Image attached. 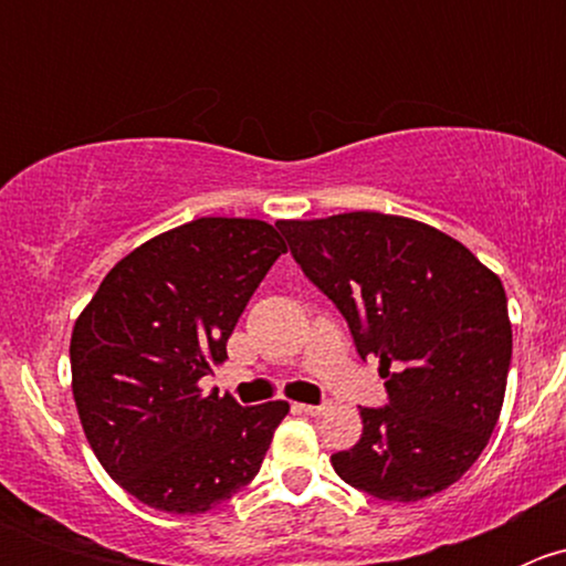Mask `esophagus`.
I'll list each match as a JSON object with an SVG mask.
<instances>
[{"label":"esophagus","mask_w":566,"mask_h":566,"mask_svg":"<svg viewBox=\"0 0 566 566\" xmlns=\"http://www.w3.org/2000/svg\"><path fill=\"white\" fill-rule=\"evenodd\" d=\"M298 408L304 410L306 416H323L325 410L331 408V402H328V399H323V402H317V405H298Z\"/></svg>","instance_id":"1"}]
</instances>
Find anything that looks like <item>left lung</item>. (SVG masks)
I'll return each mask as SVG.
<instances>
[{"mask_svg": "<svg viewBox=\"0 0 566 566\" xmlns=\"http://www.w3.org/2000/svg\"><path fill=\"white\" fill-rule=\"evenodd\" d=\"M276 227L345 317L358 356L380 358L386 378V405L361 408V438L331 454L334 471L380 501L447 490L488 447L504 405L512 325L501 279L454 238L402 216Z\"/></svg>", "mask_w": 566, "mask_h": 566, "instance_id": "1", "label": "left lung"}]
</instances>
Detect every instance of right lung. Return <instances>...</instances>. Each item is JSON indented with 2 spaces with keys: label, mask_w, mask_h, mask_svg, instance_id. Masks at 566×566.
<instances>
[{
  "label": "right lung",
  "mask_w": 566,
  "mask_h": 566,
  "mask_svg": "<svg viewBox=\"0 0 566 566\" xmlns=\"http://www.w3.org/2000/svg\"><path fill=\"white\" fill-rule=\"evenodd\" d=\"M287 251L256 219H197L119 260L73 325V399L108 476L172 515L247 488L290 405L243 408L199 378L273 262Z\"/></svg>",
  "instance_id": "add662e5"
}]
</instances>
